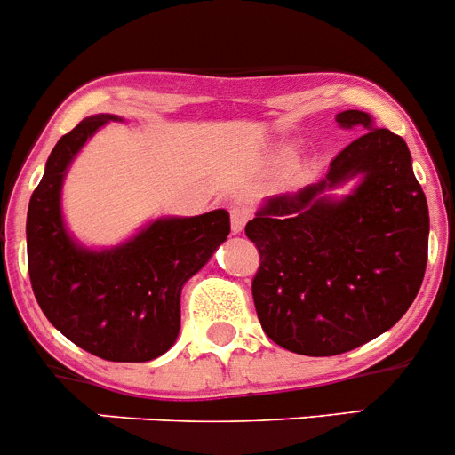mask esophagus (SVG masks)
Masks as SVG:
<instances>
[{
	"label": "esophagus",
	"mask_w": 455,
	"mask_h": 455,
	"mask_svg": "<svg viewBox=\"0 0 455 455\" xmlns=\"http://www.w3.org/2000/svg\"><path fill=\"white\" fill-rule=\"evenodd\" d=\"M251 213L249 209H244V206H235V209H231V231L233 233H240L242 228H244V224L249 222Z\"/></svg>",
	"instance_id": "esophagus-1"
}]
</instances>
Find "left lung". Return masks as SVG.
I'll return each mask as SVG.
<instances>
[{"label": "left lung", "mask_w": 455, "mask_h": 455, "mask_svg": "<svg viewBox=\"0 0 455 455\" xmlns=\"http://www.w3.org/2000/svg\"><path fill=\"white\" fill-rule=\"evenodd\" d=\"M335 122L367 131L324 180L268 197L244 228L259 251L251 291L264 333L313 358L389 331L416 299L429 251V209L404 140L363 110H342ZM355 174L351 196L325 193Z\"/></svg>", "instance_id": "1"}]
</instances>
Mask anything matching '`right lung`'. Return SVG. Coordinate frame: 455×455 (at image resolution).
I'll list each match as a JSON object with an SVG mask.
<instances>
[{"label":"right lung","mask_w":455,"mask_h":455,"mask_svg":"<svg viewBox=\"0 0 455 455\" xmlns=\"http://www.w3.org/2000/svg\"><path fill=\"white\" fill-rule=\"evenodd\" d=\"M116 116L79 122L55 144L26 218L28 275L39 308L61 335L110 363H148L180 333V295L227 240L224 209L160 218L116 249L91 251L66 233L61 182L86 140Z\"/></svg>","instance_id":"1"}]
</instances>
